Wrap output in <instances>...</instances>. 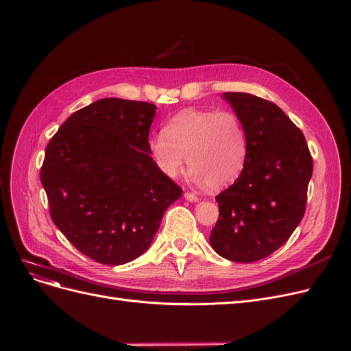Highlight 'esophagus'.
Listing matches in <instances>:
<instances>
[{
    "mask_svg": "<svg viewBox=\"0 0 351 351\" xmlns=\"http://www.w3.org/2000/svg\"><path fill=\"white\" fill-rule=\"evenodd\" d=\"M184 197H185V199L189 201V202H197V201H198V197L195 195V193H192V192H185Z\"/></svg>",
    "mask_w": 351,
    "mask_h": 351,
    "instance_id": "34e87169",
    "label": "esophagus"
}]
</instances>
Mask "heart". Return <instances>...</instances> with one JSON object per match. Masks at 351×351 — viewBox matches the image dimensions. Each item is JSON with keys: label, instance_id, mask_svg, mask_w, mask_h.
Masks as SVG:
<instances>
[{"label": "heart", "instance_id": "heart-1", "mask_svg": "<svg viewBox=\"0 0 351 351\" xmlns=\"http://www.w3.org/2000/svg\"><path fill=\"white\" fill-rule=\"evenodd\" d=\"M150 152L162 172L176 178L188 160L193 179L211 191L234 184L249 153L245 128L236 112L185 110L150 140Z\"/></svg>", "mask_w": 351, "mask_h": 351}]
</instances>
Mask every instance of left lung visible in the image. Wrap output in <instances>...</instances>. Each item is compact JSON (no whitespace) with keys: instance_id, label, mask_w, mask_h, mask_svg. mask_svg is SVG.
I'll list each match as a JSON object with an SVG mask.
<instances>
[{"instance_id":"8db88e82","label":"left lung","mask_w":351,"mask_h":351,"mask_svg":"<svg viewBox=\"0 0 351 351\" xmlns=\"http://www.w3.org/2000/svg\"><path fill=\"white\" fill-rule=\"evenodd\" d=\"M241 120L249 153L241 175L215 197L219 208L213 249L250 263L287 243L305 214L313 158L302 132L276 104L245 93H224Z\"/></svg>"}]
</instances>
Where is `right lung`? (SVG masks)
Masks as SVG:
<instances>
[{
  "label": "right lung",
  "instance_id": "1",
  "mask_svg": "<svg viewBox=\"0 0 351 351\" xmlns=\"http://www.w3.org/2000/svg\"><path fill=\"white\" fill-rule=\"evenodd\" d=\"M156 106L98 99L64 121L46 147L40 180L50 217L82 254L124 265L145 253L182 188L150 156Z\"/></svg>",
  "mask_w": 351,
  "mask_h": 351
}]
</instances>
